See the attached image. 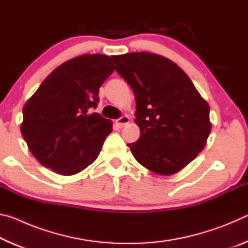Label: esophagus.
Instances as JSON below:
<instances>
[{
	"label": "esophagus",
	"instance_id": "esophagus-1",
	"mask_svg": "<svg viewBox=\"0 0 248 248\" xmlns=\"http://www.w3.org/2000/svg\"><path fill=\"white\" fill-rule=\"evenodd\" d=\"M116 123H117V124H118V127H120V128L124 127L125 124H128L130 123V118H129V116H127V115L123 116V117H121V118H119L118 120H117Z\"/></svg>",
	"mask_w": 248,
	"mask_h": 248
}]
</instances>
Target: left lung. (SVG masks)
I'll return each mask as SVG.
<instances>
[{"label": "left lung", "instance_id": "left-lung-1", "mask_svg": "<svg viewBox=\"0 0 248 248\" xmlns=\"http://www.w3.org/2000/svg\"><path fill=\"white\" fill-rule=\"evenodd\" d=\"M117 72L134 93L140 138L128 144L134 158L155 174H176L203 150L211 131L210 108L188 75L150 52L112 56Z\"/></svg>", "mask_w": 248, "mask_h": 248}]
</instances>
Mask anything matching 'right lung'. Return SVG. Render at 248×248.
Wrapping results in <instances>:
<instances>
[{"label":"right lung","mask_w":248,"mask_h":248,"mask_svg":"<svg viewBox=\"0 0 248 248\" xmlns=\"http://www.w3.org/2000/svg\"><path fill=\"white\" fill-rule=\"evenodd\" d=\"M114 71L105 54L75 57L54 69L27 100L20 131L45 167L70 176L97 158L112 123L93 108L99 87Z\"/></svg>","instance_id":"right-lung-1"}]
</instances>
